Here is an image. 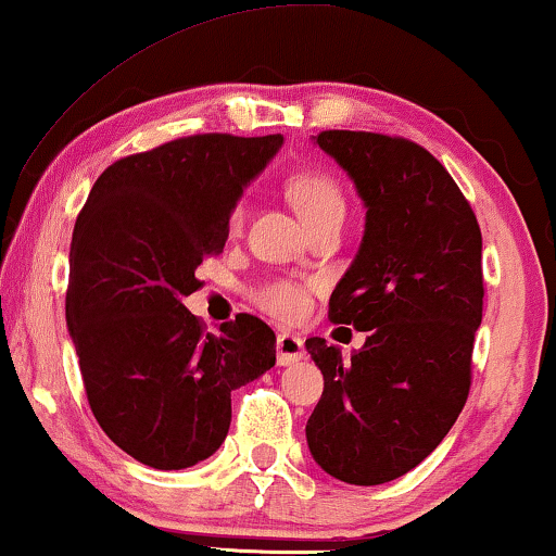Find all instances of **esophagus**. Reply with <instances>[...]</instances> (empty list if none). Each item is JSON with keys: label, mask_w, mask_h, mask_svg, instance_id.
<instances>
[{"label": "esophagus", "mask_w": 556, "mask_h": 556, "mask_svg": "<svg viewBox=\"0 0 556 556\" xmlns=\"http://www.w3.org/2000/svg\"><path fill=\"white\" fill-rule=\"evenodd\" d=\"M276 356H278L280 367H291V364L301 362L303 356H306V349H303V339L295 337V333H291V331L278 333Z\"/></svg>", "instance_id": "34e87169"}]
</instances>
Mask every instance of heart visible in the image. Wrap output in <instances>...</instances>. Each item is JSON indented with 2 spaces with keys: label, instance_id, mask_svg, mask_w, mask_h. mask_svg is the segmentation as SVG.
I'll list each match as a JSON object with an SVG mask.
<instances>
[{
  "label": "heart",
  "instance_id": "1",
  "mask_svg": "<svg viewBox=\"0 0 556 556\" xmlns=\"http://www.w3.org/2000/svg\"><path fill=\"white\" fill-rule=\"evenodd\" d=\"M288 200L299 215L306 219L308 225L318 223V219L331 217V215H344V194H341V187L329 177L326 172H299L295 177L288 181ZM242 207L235 210V223H240ZM261 306L270 311L273 316L291 318L303 316V311L308 306L306 288L299 283H291V280H276L261 293Z\"/></svg>",
  "mask_w": 556,
  "mask_h": 556
}]
</instances>
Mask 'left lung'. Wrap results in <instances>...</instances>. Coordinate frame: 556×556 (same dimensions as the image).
<instances>
[{"mask_svg":"<svg viewBox=\"0 0 556 556\" xmlns=\"http://www.w3.org/2000/svg\"><path fill=\"white\" fill-rule=\"evenodd\" d=\"M329 154L362 197L364 235L333 288L329 318L367 331L344 362L306 339L324 375L306 440L326 473L379 485L422 463L458 420L483 316L481 230L445 166L407 139L324 131Z\"/></svg>","mask_w":556,"mask_h":556,"instance_id":"left-lung-1","label":"left lung"}]
</instances>
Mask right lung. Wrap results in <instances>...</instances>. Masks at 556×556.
<instances>
[{
  "label": "right lung",
  "mask_w": 556,
  "mask_h": 556,
  "mask_svg": "<svg viewBox=\"0 0 556 556\" xmlns=\"http://www.w3.org/2000/svg\"><path fill=\"white\" fill-rule=\"evenodd\" d=\"M283 136H187L111 164L71 242L65 318L98 425L156 470L210 458L232 420L230 394L276 364V333L240 314L202 333L181 299L227 240L242 189Z\"/></svg>",
  "instance_id": "obj_1"
}]
</instances>
